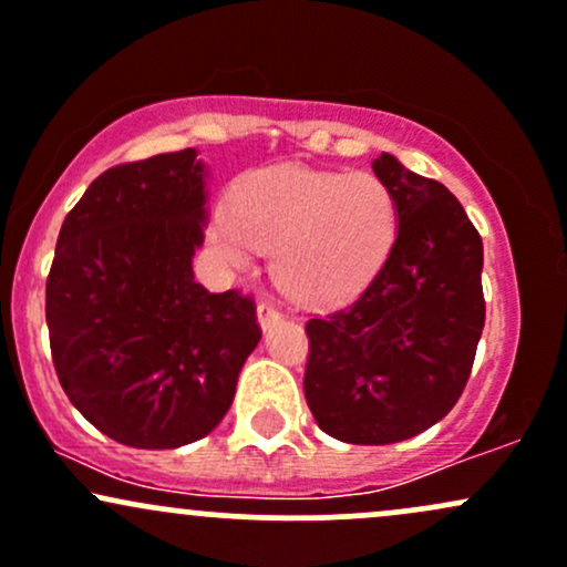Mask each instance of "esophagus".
<instances>
[{
  "label": "esophagus",
  "instance_id": "esophagus-1",
  "mask_svg": "<svg viewBox=\"0 0 567 567\" xmlns=\"http://www.w3.org/2000/svg\"><path fill=\"white\" fill-rule=\"evenodd\" d=\"M257 321H259V327H262V332H267V329H272L278 321H281V313H278L272 305L262 302V305H257Z\"/></svg>",
  "mask_w": 567,
  "mask_h": 567
}]
</instances>
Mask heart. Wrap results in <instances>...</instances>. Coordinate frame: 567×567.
I'll use <instances>...</instances> for the list:
<instances>
[{
	"mask_svg": "<svg viewBox=\"0 0 567 567\" xmlns=\"http://www.w3.org/2000/svg\"><path fill=\"white\" fill-rule=\"evenodd\" d=\"M396 198L374 174L270 165L251 171L235 203L216 206L212 238L235 267L272 246V276L305 302L355 295L391 254Z\"/></svg>",
	"mask_w": 567,
	"mask_h": 567,
	"instance_id": "heart-1",
	"label": "heart"
}]
</instances>
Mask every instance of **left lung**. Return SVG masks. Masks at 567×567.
<instances>
[{
    "label": "left lung",
    "instance_id": "8db88e82",
    "mask_svg": "<svg viewBox=\"0 0 567 567\" xmlns=\"http://www.w3.org/2000/svg\"><path fill=\"white\" fill-rule=\"evenodd\" d=\"M399 230L348 308L308 321L305 399L323 434L393 444L423 434L461 399L485 329L482 238L444 184L383 152Z\"/></svg>",
    "mask_w": 567,
    "mask_h": 567
}]
</instances>
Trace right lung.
Masks as SVG:
<instances>
[{
  "label": "right lung",
  "instance_id": "add662e5",
  "mask_svg": "<svg viewBox=\"0 0 567 567\" xmlns=\"http://www.w3.org/2000/svg\"><path fill=\"white\" fill-rule=\"evenodd\" d=\"M206 225L195 146L104 171L63 219L50 351L69 402L114 442L174 450L212 434L262 337L249 297L195 281Z\"/></svg>",
  "mask_w": 567,
  "mask_h": 567
}]
</instances>
